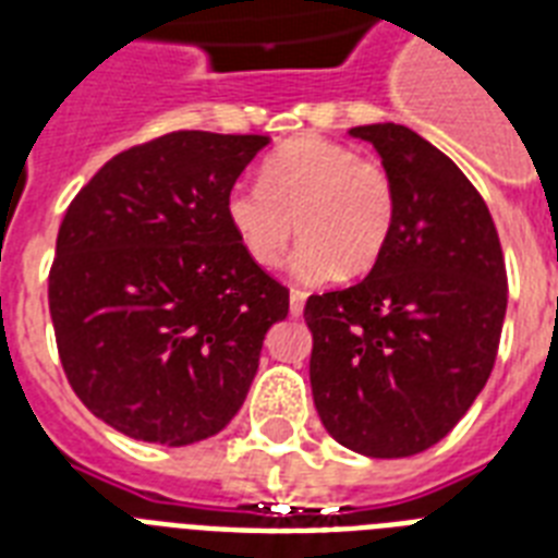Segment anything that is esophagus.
Instances as JSON below:
<instances>
[{
	"label": "esophagus",
	"instance_id": "esophagus-1",
	"mask_svg": "<svg viewBox=\"0 0 558 558\" xmlns=\"http://www.w3.org/2000/svg\"><path fill=\"white\" fill-rule=\"evenodd\" d=\"M304 301H306L304 292H301V289H292V292H289V313L292 315L304 313Z\"/></svg>",
	"mask_w": 558,
	"mask_h": 558
}]
</instances>
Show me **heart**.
<instances>
[{
    "label": "heart",
    "mask_w": 558,
    "mask_h": 558,
    "mask_svg": "<svg viewBox=\"0 0 558 558\" xmlns=\"http://www.w3.org/2000/svg\"><path fill=\"white\" fill-rule=\"evenodd\" d=\"M226 219L245 257L275 269L304 234L292 271L304 283L367 275L397 226V185L379 159L350 144L301 135L263 161L260 182L226 193Z\"/></svg>",
    "instance_id": "1"
}]
</instances>
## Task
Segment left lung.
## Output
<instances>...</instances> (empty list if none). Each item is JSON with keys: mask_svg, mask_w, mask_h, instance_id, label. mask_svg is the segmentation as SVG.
I'll use <instances>...</instances> for the list:
<instances>
[{"mask_svg": "<svg viewBox=\"0 0 558 558\" xmlns=\"http://www.w3.org/2000/svg\"><path fill=\"white\" fill-rule=\"evenodd\" d=\"M397 185V226L356 287L310 295L315 411L341 446L411 458L458 425L493 373L507 266L484 196L399 124L353 126Z\"/></svg>", "mask_w": 558, "mask_h": 558, "instance_id": "1", "label": "left lung"}]
</instances>
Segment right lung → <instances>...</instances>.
Instances as JSON below:
<instances>
[{
	"mask_svg": "<svg viewBox=\"0 0 558 558\" xmlns=\"http://www.w3.org/2000/svg\"><path fill=\"white\" fill-rule=\"evenodd\" d=\"M266 135L179 130L118 153L57 231L48 313L83 405L144 442L222 432L252 385L289 289L252 263L226 193Z\"/></svg>",
	"mask_w": 558,
	"mask_h": 558,
	"instance_id": "1",
	"label": "right lung"
}]
</instances>
